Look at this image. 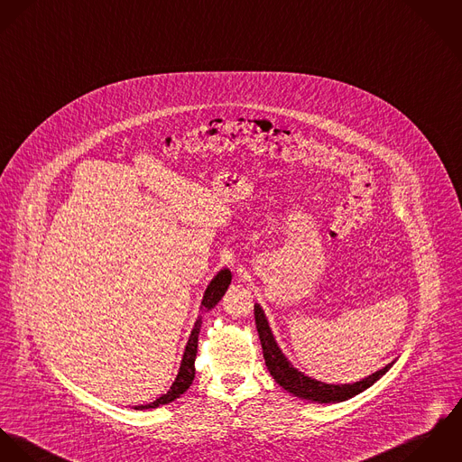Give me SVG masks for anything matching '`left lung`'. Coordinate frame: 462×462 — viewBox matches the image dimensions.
Returning <instances> with one entry per match:
<instances>
[{
  "instance_id": "8db88e82",
  "label": "left lung",
  "mask_w": 462,
  "mask_h": 462,
  "mask_svg": "<svg viewBox=\"0 0 462 462\" xmlns=\"http://www.w3.org/2000/svg\"><path fill=\"white\" fill-rule=\"evenodd\" d=\"M255 324L258 338L262 344V353L265 359V366L271 372V375L274 377V381L282 388H285L289 393H292L300 399H307L311 402H319V404L344 402V401L358 395L363 390L370 388L393 365V363H390L384 368L377 370L375 374L361 379L358 383H353V384H326V383L308 377L303 372L294 368L292 363L283 356V353L280 351V347L271 333V328L267 324V319H265L260 305H255Z\"/></svg>"
}]
</instances>
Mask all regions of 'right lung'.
<instances>
[{"label": "right lung", "instance_id": "1", "mask_svg": "<svg viewBox=\"0 0 462 462\" xmlns=\"http://www.w3.org/2000/svg\"><path fill=\"white\" fill-rule=\"evenodd\" d=\"M230 280H232V274L228 269H221L214 278L212 282L208 283L207 287L206 294H204V300H202V313L210 310V308L216 307L219 303V300L223 298V294L226 292L228 285H230ZM200 328H202V315L197 319L195 322V328L189 335V340H188V346H186V351H184V356L180 361V368H179V374L173 381V384L170 386V390L161 395L159 399H155L154 402L151 404H145V406H134V410H152L157 406H162V404H170L171 401L179 399L193 383L195 379V359H197V349H199V335H200Z\"/></svg>", "mask_w": 462, "mask_h": 462}]
</instances>
